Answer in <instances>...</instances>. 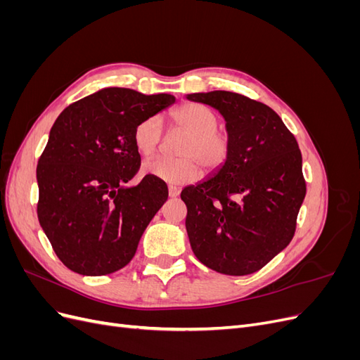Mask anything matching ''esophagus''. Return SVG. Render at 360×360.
Masks as SVG:
<instances>
[{
  "mask_svg": "<svg viewBox=\"0 0 360 360\" xmlns=\"http://www.w3.org/2000/svg\"><path fill=\"white\" fill-rule=\"evenodd\" d=\"M179 193H180V189H179V188H176V186H168V195H169V198L179 197Z\"/></svg>",
  "mask_w": 360,
  "mask_h": 360,
  "instance_id": "1",
  "label": "esophagus"
}]
</instances>
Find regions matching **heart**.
I'll return each instance as SVG.
<instances>
[{"instance_id": "obj_1", "label": "heart", "mask_w": 360, "mask_h": 360, "mask_svg": "<svg viewBox=\"0 0 360 360\" xmlns=\"http://www.w3.org/2000/svg\"><path fill=\"white\" fill-rule=\"evenodd\" d=\"M171 124L186 134L179 150L181 159H153L143 163V172L148 177L172 184H188L201 174L200 165L213 172L222 168L231 153V139L217 129L219 118L200 103L188 102L171 112ZM162 123L158 117H146L134 129V147L141 156L155 155L162 141Z\"/></svg>"}]
</instances>
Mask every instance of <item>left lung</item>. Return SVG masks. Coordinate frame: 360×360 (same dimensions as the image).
Listing matches in <instances>:
<instances>
[{"label": "left lung", "instance_id": "1", "mask_svg": "<svg viewBox=\"0 0 360 360\" xmlns=\"http://www.w3.org/2000/svg\"><path fill=\"white\" fill-rule=\"evenodd\" d=\"M225 118L231 153L209 179L181 191L195 257L224 275L243 276L285 249L307 193L294 135L267 105L231 91L193 93Z\"/></svg>", "mask_w": 360, "mask_h": 360}]
</instances>
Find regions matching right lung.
Instances as JSON below:
<instances>
[{
  "label": "right lung",
  "instance_id": "right-lung-1",
  "mask_svg": "<svg viewBox=\"0 0 360 360\" xmlns=\"http://www.w3.org/2000/svg\"><path fill=\"white\" fill-rule=\"evenodd\" d=\"M176 99L110 86L69 105L51 127L37 165V216L57 257L85 276L110 275L134 258L168 198L162 180L138 172L134 129Z\"/></svg>",
  "mask_w": 360,
  "mask_h": 360
}]
</instances>
